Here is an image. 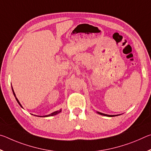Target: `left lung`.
Returning a JSON list of instances; mask_svg holds the SVG:
<instances>
[{"mask_svg": "<svg viewBox=\"0 0 151 151\" xmlns=\"http://www.w3.org/2000/svg\"><path fill=\"white\" fill-rule=\"evenodd\" d=\"M97 113L99 114H101V115H104V116H110V117L117 116V115H109V114H104V113H101V112H97Z\"/></svg>", "mask_w": 151, "mask_h": 151, "instance_id": "left-lung-1", "label": "left lung"}]
</instances>
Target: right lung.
Instances as JSON below:
<instances>
[{
    "mask_svg": "<svg viewBox=\"0 0 151 151\" xmlns=\"http://www.w3.org/2000/svg\"><path fill=\"white\" fill-rule=\"evenodd\" d=\"M12 92H13V94H14V96H15V99H16V100H17V101L18 102V103L19 104V105L22 107V105L21 104H20V102L19 101V100H18V99L16 97V95H15V93H14V91H13V88H12ZM61 112V109H60L59 111H55V112H52V113H51V114H48V115H46V116H43L44 117H47V116H54V115H56V114H58L59 113V112ZM36 116V115H35Z\"/></svg>",
    "mask_w": 151,
    "mask_h": 151,
    "instance_id": "1",
    "label": "right lung"
}]
</instances>
